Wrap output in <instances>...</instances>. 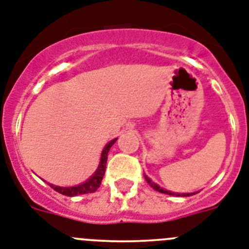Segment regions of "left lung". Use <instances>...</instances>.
Returning a JSON list of instances; mask_svg holds the SVG:
<instances>
[{"label": "left lung", "instance_id": "8db88e82", "mask_svg": "<svg viewBox=\"0 0 249 249\" xmlns=\"http://www.w3.org/2000/svg\"><path fill=\"white\" fill-rule=\"evenodd\" d=\"M144 178H146L147 183H148L149 186H151L152 188H153V190L158 191V192H160V193H166V195H169V196H177V197H188V196H193V195H196V193H197V192H196V193L195 192H193V193H176V192H171V191H167V190H164V188H162V187L158 186L157 183H155V182L152 181V179L149 177H147L146 175H144Z\"/></svg>", "mask_w": 249, "mask_h": 249}]
</instances>
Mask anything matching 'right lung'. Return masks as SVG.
<instances>
[{"instance_id":"add662e5","label":"right lung","mask_w":249,"mask_h":249,"mask_svg":"<svg viewBox=\"0 0 249 249\" xmlns=\"http://www.w3.org/2000/svg\"><path fill=\"white\" fill-rule=\"evenodd\" d=\"M116 141H117V138H113V140L109 141L108 143L106 144L102 153H101V160H100V163H98L97 169L94 171L93 175H92L87 181L78 184V186H72V187H59L51 183L48 184H50V186L52 187L56 192L61 193V195L68 196V197H74V196H78V195H87V193L96 192V191L100 188L102 178L103 176H105L106 163H107V156H108V152Z\"/></svg>"}]
</instances>
